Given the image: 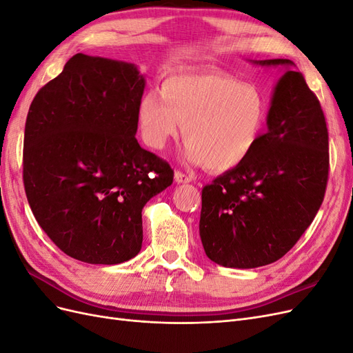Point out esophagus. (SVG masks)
Listing matches in <instances>:
<instances>
[{"label": "esophagus", "instance_id": "obj_1", "mask_svg": "<svg viewBox=\"0 0 353 353\" xmlns=\"http://www.w3.org/2000/svg\"><path fill=\"white\" fill-rule=\"evenodd\" d=\"M175 181L178 184H185V183H191L193 181V176L185 174V172H181V170H176L175 172Z\"/></svg>", "mask_w": 353, "mask_h": 353}]
</instances>
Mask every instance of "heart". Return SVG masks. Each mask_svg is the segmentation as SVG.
I'll use <instances>...</instances> for the list:
<instances>
[{"label": "heart", "instance_id": "1", "mask_svg": "<svg viewBox=\"0 0 353 353\" xmlns=\"http://www.w3.org/2000/svg\"><path fill=\"white\" fill-rule=\"evenodd\" d=\"M266 119L261 91L221 72L179 73L160 94L138 103V123L147 145L162 150L183 123L185 154L193 163L223 172L241 165L258 144Z\"/></svg>", "mask_w": 353, "mask_h": 353}]
</instances>
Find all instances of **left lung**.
Returning a JSON list of instances; mask_svg holds the SVG:
<instances>
[{"mask_svg":"<svg viewBox=\"0 0 353 353\" xmlns=\"http://www.w3.org/2000/svg\"><path fill=\"white\" fill-rule=\"evenodd\" d=\"M262 66H292L285 59ZM328 130L301 72L287 69L272 95L268 131L244 162L201 190L200 239L208 258L227 268L281 259L311 225L325 196Z\"/></svg>","mask_w":353,"mask_h":353,"instance_id":"left-lung-1","label":"left lung"}]
</instances>
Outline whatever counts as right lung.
Listing matches in <instances>:
<instances>
[{
    "mask_svg": "<svg viewBox=\"0 0 353 353\" xmlns=\"http://www.w3.org/2000/svg\"><path fill=\"white\" fill-rule=\"evenodd\" d=\"M144 83L130 63L79 52L30 103L26 197L39 227L73 259L116 265L137 256L141 210L172 184L174 169L135 138Z\"/></svg>",
    "mask_w": 353,
    "mask_h": 353,
    "instance_id": "obj_1",
    "label": "right lung"
}]
</instances>
